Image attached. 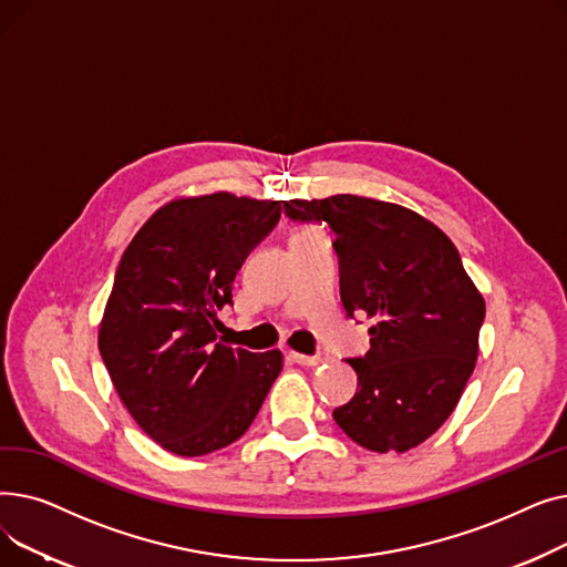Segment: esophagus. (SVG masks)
<instances>
[{
  "instance_id": "34e87169",
  "label": "esophagus",
  "mask_w": 567,
  "mask_h": 567,
  "mask_svg": "<svg viewBox=\"0 0 567 567\" xmlns=\"http://www.w3.org/2000/svg\"><path fill=\"white\" fill-rule=\"evenodd\" d=\"M289 359H291L293 363H299V365H308V368H312V365H319V363H326V361H329V355H326V353L306 355V353H296V351H289Z\"/></svg>"
}]
</instances>
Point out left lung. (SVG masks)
I'll return each instance as SVG.
<instances>
[{"instance_id":"obj_1","label":"left lung","mask_w":567,"mask_h":567,"mask_svg":"<svg viewBox=\"0 0 567 567\" xmlns=\"http://www.w3.org/2000/svg\"><path fill=\"white\" fill-rule=\"evenodd\" d=\"M291 220L326 223L349 317L374 321L370 351L347 363L355 395L336 423L374 453H406L457 406L478 359L485 299L455 244L406 206L359 195L289 199Z\"/></svg>"}]
</instances>
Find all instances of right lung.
Masks as SVG:
<instances>
[{
    "mask_svg": "<svg viewBox=\"0 0 567 567\" xmlns=\"http://www.w3.org/2000/svg\"><path fill=\"white\" fill-rule=\"evenodd\" d=\"M280 212L276 199L231 193L178 197L118 261L99 349L133 421L174 455H208L244 436L282 370L278 349L218 340L238 268Z\"/></svg>",
    "mask_w": 567,
    "mask_h": 567,
    "instance_id": "add662e5",
    "label": "right lung"
}]
</instances>
